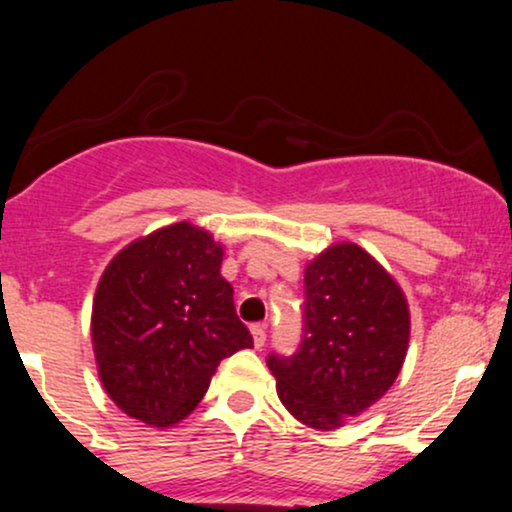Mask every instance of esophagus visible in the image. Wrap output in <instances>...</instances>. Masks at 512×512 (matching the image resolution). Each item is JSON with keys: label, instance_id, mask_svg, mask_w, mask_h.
I'll return each mask as SVG.
<instances>
[{"label": "esophagus", "instance_id": "1", "mask_svg": "<svg viewBox=\"0 0 512 512\" xmlns=\"http://www.w3.org/2000/svg\"><path fill=\"white\" fill-rule=\"evenodd\" d=\"M252 332V342H255L257 349H262L264 342H267V322H255V325L250 327Z\"/></svg>", "mask_w": 512, "mask_h": 512}]
</instances>
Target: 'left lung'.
Returning <instances> with one entry per match:
<instances>
[{
	"instance_id": "obj_1",
	"label": "left lung",
	"mask_w": 512,
	"mask_h": 512,
	"mask_svg": "<svg viewBox=\"0 0 512 512\" xmlns=\"http://www.w3.org/2000/svg\"><path fill=\"white\" fill-rule=\"evenodd\" d=\"M301 344L267 356L281 404L332 431L390 390L407 356L409 308L390 274L354 243L305 267Z\"/></svg>"
}]
</instances>
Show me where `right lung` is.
Wrapping results in <instances>:
<instances>
[{"label":"right lung","mask_w":512,"mask_h":512,"mask_svg":"<svg viewBox=\"0 0 512 512\" xmlns=\"http://www.w3.org/2000/svg\"><path fill=\"white\" fill-rule=\"evenodd\" d=\"M221 260V245L182 221L134 240L103 272L93 351L105 392L125 414L158 428L178 424L223 358L252 346Z\"/></svg>","instance_id":"obj_1"}]
</instances>
